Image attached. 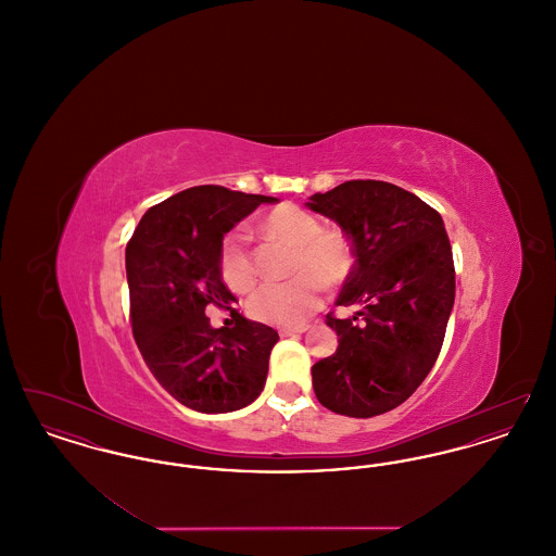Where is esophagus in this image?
<instances>
[{
    "label": "esophagus",
    "mask_w": 556,
    "mask_h": 556,
    "mask_svg": "<svg viewBox=\"0 0 556 556\" xmlns=\"http://www.w3.org/2000/svg\"><path fill=\"white\" fill-rule=\"evenodd\" d=\"M308 327H283V329H279V336L281 338H290V336H298V333H304Z\"/></svg>",
    "instance_id": "34e87169"
}]
</instances>
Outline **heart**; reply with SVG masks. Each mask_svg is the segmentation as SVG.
<instances>
[{"label": "heart", "mask_w": 556, "mask_h": 556, "mask_svg": "<svg viewBox=\"0 0 556 556\" xmlns=\"http://www.w3.org/2000/svg\"><path fill=\"white\" fill-rule=\"evenodd\" d=\"M268 239L293 245L291 275L286 283H268L248 302L254 320L277 327H295L304 323L325 302V286L338 288L354 268V248L344 231L320 229L311 212L283 204L268 212L258 225ZM220 277L238 293L252 290L258 281L248 236L229 231L220 241Z\"/></svg>", "instance_id": "heart-1"}]
</instances>
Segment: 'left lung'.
<instances>
[{
    "instance_id": "obj_1",
    "label": "left lung",
    "mask_w": 556,
    "mask_h": 556,
    "mask_svg": "<svg viewBox=\"0 0 556 556\" xmlns=\"http://www.w3.org/2000/svg\"><path fill=\"white\" fill-rule=\"evenodd\" d=\"M311 211L333 218L354 248V268L327 315L336 354L313 367L318 402L369 419L400 406L433 369L454 304V261L440 212L402 187L356 179L315 193Z\"/></svg>"
}]
</instances>
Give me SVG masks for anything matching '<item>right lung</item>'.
Returning <instances> with one entry per match:
<instances>
[{
	"mask_svg": "<svg viewBox=\"0 0 556 556\" xmlns=\"http://www.w3.org/2000/svg\"><path fill=\"white\" fill-rule=\"evenodd\" d=\"M277 198L220 186L189 187L146 212L125 252L132 338L160 386L198 413H231L263 392L279 336L241 317L220 277V241ZM225 307L231 328L205 311Z\"/></svg>",
	"mask_w": 556,
	"mask_h": 556,
	"instance_id": "right-lung-1",
	"label": "right lung"
}]
</instances>
